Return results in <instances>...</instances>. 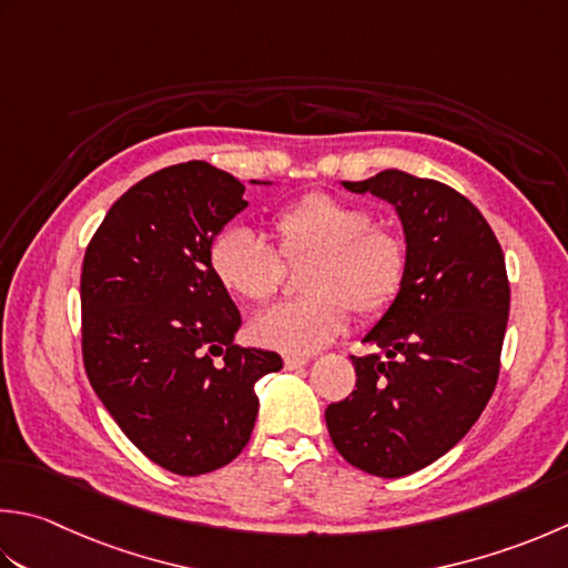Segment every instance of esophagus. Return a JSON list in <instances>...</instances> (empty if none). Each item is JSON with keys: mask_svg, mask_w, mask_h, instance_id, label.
<instances>
[{"mask_svg": "<svg viewBox=\"0 0 568 568\" xmlns=\"http://www.w3.org/2000/svg\"><path fill=\"white\" fill-rule=\"evenodd\" d=\"M307 362H310L307 357H295V354H287V357H283L285 369H300V366H305Z\"/></svg>", "mask_w": 568, "mask_h": 568, "instance_id": "34e87169", "label": "esophagus"}]
</instances>
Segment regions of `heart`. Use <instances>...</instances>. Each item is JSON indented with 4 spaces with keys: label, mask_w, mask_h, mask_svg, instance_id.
<instances>
[{
    "label": "heart",
    "mask_w": 568,
    "mask_h": 568,
    "mask_svg": "<svg viewBox=\"0 0 568 568\" xmlns=\"http://www.w3.org/2000/svg\"><path fill=\"white\" fill-rule=\"evenodd\" d=\"M275 248L246 226L231 224L209 243V271L224 291L263 305L281 285L283 265L307 258L300 291L307 293L253 317L251 337L285 354H313L349 327V307L364 320L382 317L402 295L408 243L374 224L372 211L325 192L295 199L271 219Z\"/></svg>",
    "instance_id": "1"
}]
</instances>
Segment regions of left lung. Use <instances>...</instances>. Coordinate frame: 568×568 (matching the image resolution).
Here are the masks:
<instances>
[{
	"label": "left lung",
	"mask_w": 568,
	"mask_h": 568,
	"mask_svg": "<svg viewBox=\"0 0 568 568\" xmlns=\"http://www.w3.org/2000/svg\"><path fill=\"white\" fill-rule=\"evenodd\" d=\"M342 186L394 204L410 261L402 295L364 335L386 359L352 357L357 388L325 420L354 468L404 477L446 455L490 402L509 315L505 253L448 184L384 170Z\"/></svg>",
	"instance_id": "1"
}]
</instances>
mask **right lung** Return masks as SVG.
Returning a JSON list of instances; mask_svg holds the SVG:
<instances>
[{
    "label": "right lung",
    "instance_id": "add662e5",
    "mask_svg": "<svg viewBox=\"0 0 568 568\" xmlns=\"http://www.w3.org/2000/svg\"><path fill=\"white\" fill-rule=\"evenodd\" d=\"M243 192L209 162L164 166L110 206L85 248L88 379L122 433L176 475L236 458L258 416L255 382L283 369L275 352L233 344L241 313L209 271V243L248 206Z\"/></svg>",
    "mask_w": 568,
    "mask_h": 568
}]
</instances>
